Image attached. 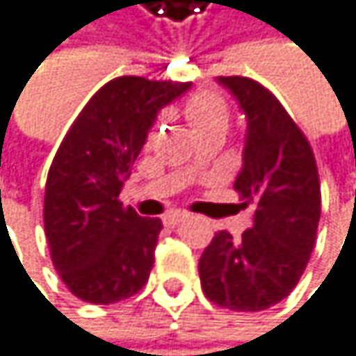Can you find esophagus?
Segmentation results:
<instances>
[{
    "label": "esophagus",
    "mask_w": 356,
    "mask_h": 356,
    "mask_svg": "<svg viewBox=\"0 0 356 356\" xmlns=\"http://www.w3.org/2000/svg\"><path fill=\"white\" fill-rule=\"evenodd\" d=\"M186 218H188V213H184V211H172V213L163 216V224L170 226V228H176V226H180Z\"/></svg>",
    "instance_id": "1"
}]
</instances>
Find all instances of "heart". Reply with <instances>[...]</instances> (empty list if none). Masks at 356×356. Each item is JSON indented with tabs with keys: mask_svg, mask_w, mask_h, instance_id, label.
I'll return each mask as SVG.
<instances>
[{
	"mask_svg": "<svg viewBox=\"0 0 356 356\" xmlns=\"http://www.w3.org/2000/svg\"><path fill=\"white\" fill-rule=\"evenodd\" d=\"M184 115L193 126L195 134L213 126H228V118H230L226 101L213 90L195 92L184 105Z\"/></svg>",
	"mask_w": 356,
	"mask_h": 356,
	"instance_id": "heart-1",
	"label": "heart"
}]
</instances>
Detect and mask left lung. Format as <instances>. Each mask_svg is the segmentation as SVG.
I'll list each match as a JSON object with an SVG mask.
<instances>
[{"mask_svg":"<svg viewBox=\"0 0 356 356\" xmlns=\"http://www.w3.org/2000/svg\"><path fill=\"white\" fill-rule=\"evenodd\" d=\"M247 120L243 168L234 191L253 205L241 241L218 232L199 259L205 296L232 311H264L284 300L300 280L315 247L321 191L313 151L259 83L220 76Z\"/></svg>","mask_w":356,"mask_h":356,"instance_id":"obj_1","label":"left lung"}]
</instances>
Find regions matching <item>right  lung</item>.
Listing matches in <instances>:
<instances>
[{"mask_svg":"<svg viewBox=\"0 0 356 356\" xmlns=\"http://www.w3.org/2000/svg\"><path fill=\"white\" fill-rule=\"evenodd\" d=\"M188 89V83L115 79L95 92L62 140L43 218L54 267L79 298L111 305L147 284L163 224L140 218L118 197L159 111Z\"/></svg>","mask_w":356,"mask_h":356,"instance_id":"1","label":"right lung"}]
</instances>
